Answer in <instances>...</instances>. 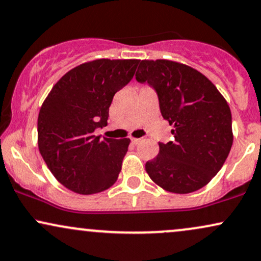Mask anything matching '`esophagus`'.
I'll return each instance as SVG.
<instances>
[{
	"instance_id": "34e87169",
	"label": "esophagus",
	"mask_w": 261,
	"mask_h": 261,
	"mask_svg": "<svg viewBox=\"0 0 261 261\" xmlns=\"http://www.w3.org/2000/svg\"><path fill=\"white\" fill-rule=\"evenodd\" d=\"M132 143H133L134 144V145H137V144H139L140 143V141H141V139H140V138H132Z\"/></svg>"
}]
</instances>
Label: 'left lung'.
<instances>
[{"mask_svg":"<svg viewBox=\"0 0 261 261\" xmlns=\"http://www.w3.org/2000/svg\"><path fill=\"white\" fill-rule=\"evenodd\" d=\"M136 80L159 96L162 117L174 127V140L160 143V152L146 162L152 181L175 194L207 185L219 172L232 146L229 105L204 75L170 60H139Z\"/></svg>","mask_w":261,"mask_h":261,"instance_id":"1","label":"left lung"}]
</instances>
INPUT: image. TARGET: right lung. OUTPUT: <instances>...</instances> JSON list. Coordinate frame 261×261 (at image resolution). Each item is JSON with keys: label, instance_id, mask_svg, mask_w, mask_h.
<instances>
[{"label": "right lung", "instance_id": "1", "mask_svg": "<svg viewBox=\"0 0 261 261\" xmlns=\"http://www.w3.org/2000/svg\"><path fill=\"white\" fill-rule=\"evenodd\" d=\"M139 60L98 59L76 66L58 81L41 106L38 149L60 184L92 195L117 180L129 139L94 136L108 124L116 92L133 79Z\"/></svg>", "mask_w": 261, "mask_h": 261}]
</instances>
